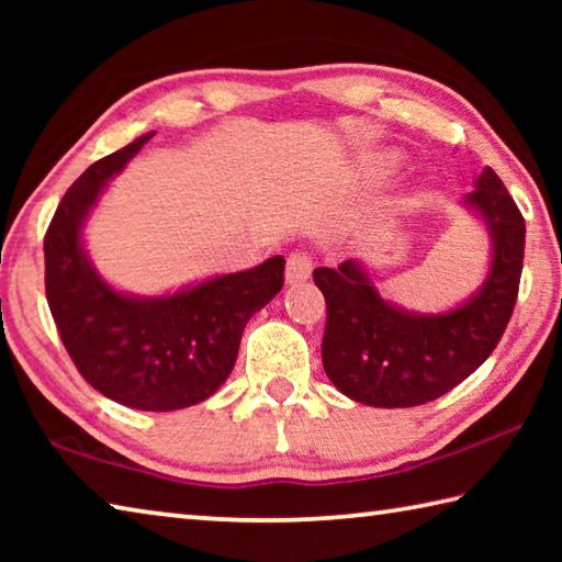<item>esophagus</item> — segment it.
<instances>
[{"mask_svg":"<svg viewBox=\"0 0 562 562\" xmlns=\"http://www.w3.org/2000/svg\"><path fill=\"white\" fill-rule=\"evenodd\" d=\"M312 272V258L307 252H292L288 258V268H284V278L288 282H302L307 280Z\"/></svg>","mask_w":562,"mask_h":562,"instance_id":"34e87169","label":"esophagus"}]
</instances>
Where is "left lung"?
Listing matches in <instances>:
<instances>
[{
    "label": "left lung",
    "instance_id": "obj_1",
    "mask_svg": "<svg viewBox=\"0 0 562 562\" xmlns=\"http://www.w3.org/2000/svg\"><path fill=\"white\" fill-rule=\"evenodd\" d=\"M465 203L488 225L493 262L483 290L459 310L436 317L396 310L355 260L312 272L327 302L322 364L341 394L382 408L434 402L498 347L518 300L526 221L493 168Z\"/></svg>",
    "mask_w": 562,
    "mask_h": 562
}]
</instances>
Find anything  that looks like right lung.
Wrapping results in <instances>:
<instances>
[{"label": "right lung", "instance_id": "1", "mask_svg": "<svg viewBox=\"0 0 562 562\" xmlns=\"http://www.w3.org/2000/svg\"><path fill=\"white\" fill-rule=\"evenodd\" d=\"M156 133L97 160L66 190L44 235V284L54 325L79 374L140 412H176L231 376L243 329L284 284V258L156 300L111 290L81 250V223L106 180Z\"/></svg>", "mask_w": 562, "mask_h": 562}]
</instances>
